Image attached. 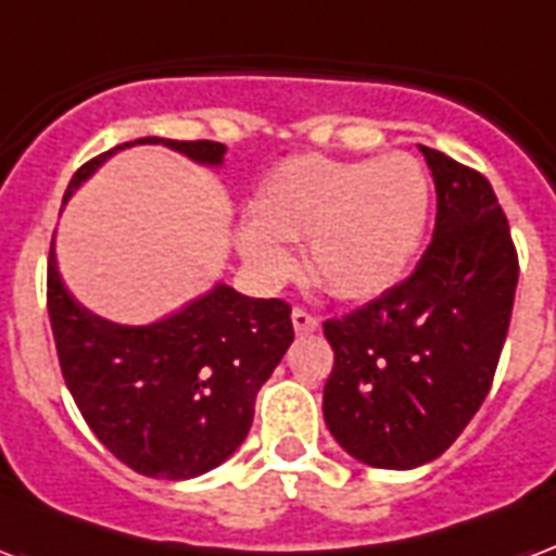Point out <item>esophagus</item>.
<instances>
[{"label": "esophagus", "instance_id": "obj_1", "mask_svg": "<svg viewBox=\"0 0 556 556\" xmlns=\"http://www.w3.org/2000/svg\"><path fill=\"white\" fill-rule=\"evenodd\" d=\"M291 324H294L296 334H312L320 329V320H317L315 315L303 312V308H294V312H291Z\"/></svg>", "mask_w": 556, "mask_h": 556}]
</instances>
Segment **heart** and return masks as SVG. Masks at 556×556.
Returning <instances> with one entry per match:
<instances>
[{"label":"heart","mask_w":556,"mask_h":556,"mask_svg":"<svg viewBox=\"0 0 556 556\" xmlns=\"http://www.w3.org/2000/svg\"><path fill=\"white\" fill-rule=\"evenodd\" d=\"M431 184L405 151L376 160L291 156L274 168L236 227V250L256 277L291 268L286 241H306L308 274L344 300L400 282L429 227Z\"/></svg>","instance_id":"b5f03b06"}]
</instances>
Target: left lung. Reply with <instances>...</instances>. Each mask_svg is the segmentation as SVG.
Segmentation results:
<instances>
[{"label": "left lung", "instance_id": "8db88e82", "mask_svg": "<svg viewBox=\"0 0 556 556\" xmlns=\"http://www.w3.org/2000/svg\"><path fill=\"white\" fill-rule=\"evenodd\" d=\"M438 189L434 239L405 282L341 320H326L334 367L326 429L376 469L440 457L490 393L514 312L510 227L493 186L419 146Z\"/></svg>", "mask_w": 556, "mask_h": 556}]
</instances>
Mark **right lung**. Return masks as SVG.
<instances>
[{"mask_svg": "<svg viewBox=\"0 0 556 556\" xmlns=\"http://www.w3.org/2000/svg\"><path fill=\"white\" fill-rule=\"evenodd\" d=\"M165 146L222 168V142L142 137L80 165L63 203L110 156ZM49 320L63 379L92 434L134 472L186 481L224 464L244 443L262 384L294 341L282 300L218 286L154 324H116L80 306L49 253Z\"/></svg>", "mask_w": 556, "mask_h": 556, "instance_id": "1", "label": "right lung"}]
</instances>
